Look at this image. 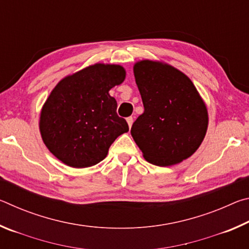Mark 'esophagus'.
Here are the masks:
<instances>
[{"mask_svg":"<svg viewBox=\"0 0 249 249\" xmlns=\"http://www.w3.org/2000/svg\"><path fill=\"white\" fill-rule=\"evenodd\" d=\"M126 121H127V124H128V126H129V128L132 127V125H133V117L132 116H129V117H127V119H126Z\"/></svg>","mask_w":249,"mask_h":249,"instance_id":"esophagus-1","label":"esophagus"}]
</instances>
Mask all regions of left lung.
<instances>
[{
    "instance_id": "obj_1",
    "label": "left lung",
    "mask_w": 249,
    "mask_h": 249,
    "mask_svg": "<svg viewBox=\"0 0 249 249\" xmlns=\"http://www.w3.org/2000/svg\"><path fill=\"white\" fill-rule=\"evenodd\" d=\"M144 113L130 134L147 161L167 167L190 157L208 128V111L187 75L169 65L142 60L134 66Z\"/></svg>"
}]
</instances>
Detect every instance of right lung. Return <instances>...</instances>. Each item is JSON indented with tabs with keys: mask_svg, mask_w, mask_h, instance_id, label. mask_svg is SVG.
<instances>
[{
	"mask_svg": "<svg viewBox=\"0 0 249 249\" xmlns=\"http://www.w3.org/2000/svg\"><path fill=\"white\" fill-rule=\"evenodd\" d=\"M125 79L123 67L96 64L59 82L41 109L39 128L53 156L70 167L94 166L128 124L108 94Z\"/></svg>",
	"mask_w": 249,
	"mask_h": 249,
	"instance_id": "1",
	"label": "right lung"
}]
</instances>
